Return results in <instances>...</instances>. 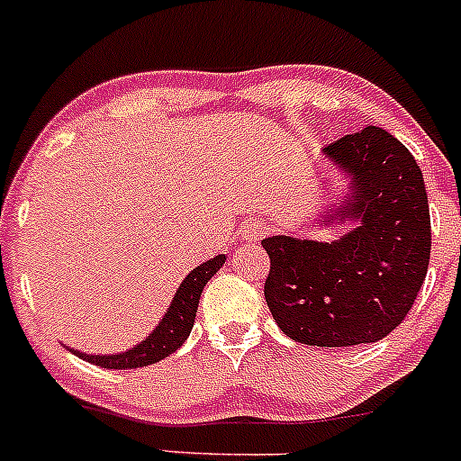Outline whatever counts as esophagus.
Returning a JSON list of instances; mask_svg holds the SVG:
<instances>
[{
	"instance_id": "34e87169",
	"label": "esophagus",
	"mask_w": 461,
	"mask_h": 461,
	"mask_svg": "<svg viewBox=\"0 0 461 461\" xmlns=\"http://www.w3.org/2000/svg\"><path fill=\"white\" fill-rule=\"evenodd\" d=\"M266 232H268V229H266L264 221L246 220L244 224H241L240 235H241V240H246V241H259Z\"/></svg>"
}]
</instances>
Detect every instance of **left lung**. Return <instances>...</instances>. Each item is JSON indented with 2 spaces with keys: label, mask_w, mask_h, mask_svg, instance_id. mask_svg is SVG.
Instances as JSON below:
<instances>
[{
  "label": "left lung",
  "mask_w": 461,
  "mask_h": 461,
  "mask_svg": "<svg viewBox=\"0 0 461 461\" xmlns=\"http://www.w3.org/2000/svg\"><path fill=\"white\" fill-rule=\"evenodd\" d=\"M349 176L348 200L325 217L356 221L340 240L272 235L264 294L281 331L316 348L375 343L413 308L430 257V215L418 162L398 138L365 127L323 149Z\"/></svg>",
  "instance_id": "1"
}]
</instances>
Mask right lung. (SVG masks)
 Returning a JSON list of instances; mask_svg holds the SVG:
<instances>
[{
    "label": "right lung",
    "mask_w": 461,
    "mask_h": 461,
    "mask_svg": "<svg viewBox=\"0 0 461 461\" xmlns=\"http://www.w3.org/2000/svg\"><path fill=\"white\" fill-rule=\"evenodd\" d=\"M224 261H226V255H217L212 257V259L204 261L202 266H197V268H193L189 275L185 276V281L180 284L176 296H173L171 305L167 308L160 323L156 325V330H153L142 343H138L136 348L122 351V354H107V356H94V354H86V351H77V349H70V351H74L78 358L105 369L147 367V365H153L158 363V360L167 358V356L173 354L177 348H182V343L189 339L193 323H195V312H197V305H200L202 290H204V285L209 284L211 276L224 266Z\"/></svg>",
    "instance_id": "obj_1"
}]
</instances>
